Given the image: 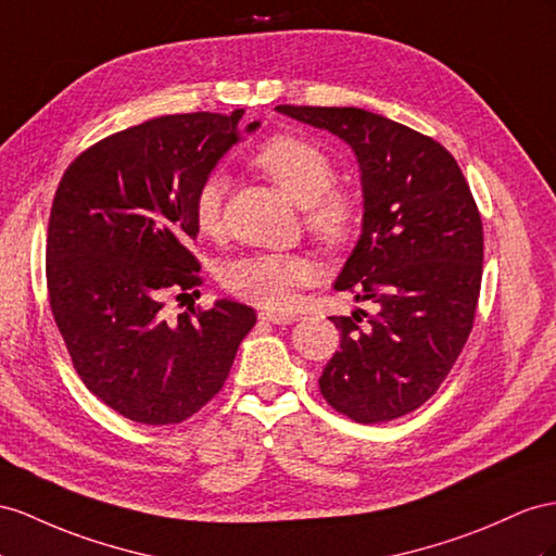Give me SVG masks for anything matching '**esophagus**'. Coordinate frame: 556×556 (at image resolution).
Segmentation results:
<instances>
[{
  "label": "esophagus",
  "instance_id": "34e87169",
  "mask_svg": "<svg viewBox=\"0 0 556 556\" xmlns=\"http://www.w3.org/2000/svg\"><path fill=\"white\" fill-rule=\"evenodd\" d=\"M258 317H261L263 321H267V324H277V326H287V324L298 321L295 315H279V312H261Z\"/></svg>",
  "mask_w": 556,
  "mask_h": 556
}]
</instances>
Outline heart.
Here are the masks:
<instances>
[{"label": "heart", "mask_w": 556, "mask_h": 556, "mask_svg": "<svg viewBox=\"0 0 556 556\" xmlns=\"http://www.w3.org/2000/svg\"><path fill=\"white\" fill-rule=\"evenodd\" d=\"M253 162L295 204L305 206V223L321 244L340 247L350 237L357 220V206L345 192L331 190L336 168L317 146L295 136H275L263 142ZM223 194L225 178L220 174L204 178L194 192V223L206 235L220 227ZM309 277L312 267L301 255L265 253L227 263L220 279L223 287L241 301L265 309H283L293 303L295 291Z\"/></svg>", "instance_id": "b5f03b06"}]
</instances>
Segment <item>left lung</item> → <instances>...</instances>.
<instances>
[{
  "instance_id": "obj_1",
  "label": "left lung",
  "mask_w": 556,
  "mask_h": 556,
  "mask_svg": "<svg viewBox=\"0 0 556 556\" xmlns=\"http://www.w3.org/2000/svg\"><path fill=\"white\" fill-rule=\"evenodd\" d=\"M275 110L338 136L359 164L362 235L333 289L376 315L329 317L340 350L319 390L357 422L402 418L439 390L472 331L483 261L472 192L453 154L404 124L359 108Z\"/></svg>"
}]
</instances>
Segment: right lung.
<instances>
[{"instance_id":"1","label":"right lung","mask_w":556,"mask_h":556,"mask_svg":"<svg viewBox=\"0 0 556 556\" xmlns=\"http://www.w3.org/2000/svg\"><path fill=\"white\" fill-rule=\"evenodd\" d=\"M241 115L131 126L81 152L55 190L47 237L53 319L84 386L129 420L174 425L197 414L225 386L255 324L253 307L230 298L164 315L168 291L202 281L188 249L199 235L194 192L241 140Z\"/></svg>"}]
</instances>
